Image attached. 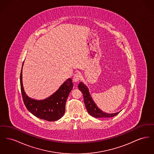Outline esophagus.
Masks as SVG:
<instances>
[{
    "label": "esophagus",
    "instance_id": "34e87169",
    "mask_svg": "<svg viewBox=\"0 0 154 154\" xmlns=\"http://www.w3.org/2000/svg\"><path fill=\"white\" fill-rule=\"evenodd\" d=\"M81 78V74L80 72H77L74 75L73 81L74 82H78L80 80Z\"/></svg>",
    "mask_w": 154,
    "mask_h": 154
}]
</instances>
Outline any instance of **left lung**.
Listing matches in <instances>:
<instances>
[{"label":"left lung","instance_id":"8db88e82","mask_svg":"<svg viewBox=\"0 0 154 154\" xmlns=\"http://www.w3.org/2000/svg\"><path fill=\"white\" fill-rule=\"evenodd\" d=\"M78 87L79 90H80L83 94L84 101V103L86 106L87 111L88 113L92 117L95 118L113 117L119 113V112H117L116 113L107 114L103 112L102 110H100L96 106L95 103L94 102L92 99L91 98V95L89 94L88 88L82 82H81L79 84Z\"/></svg>","mask_w":154,"mask_h":154}]
</instances>
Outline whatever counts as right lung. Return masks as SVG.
<instances>
[{"label": "right lung", "instance_id": "add662e5", "mask_svg": "<svg viewBox=\"0 0 154 154\" xmlns=\"http://www.w3.org/2000/svg\"><path fill=\"white\" fill-rule=\"evenodd\" d=\"M22 67L20 74L21 91L23 101L26 109L38 118L48 121L58 120L65 114L66 100L73 87L72 79L67 80L55 94L47 99L36 100L30 99L24 92L22 85Z\"/></svg>", "mask_w": 154, "mask_h": 154}]
</instances>
